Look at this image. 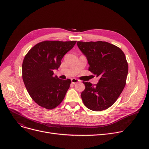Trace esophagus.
Wrapping results in <instances>:
<instances>
[{"label":"esophagus","instance_id":"obj_1","mask_svg":"<svg viewBox=\"0 0 149 149\" xmlns=\"http://www.w3.org/2000/svg\"><path fill=\"white\" fill-rule=\"evenodd\" d=\"M80 81L78 80V79H75V78H73V79H71V83H72V84H75V83H78V82H79Z\"/></svg>","mask_w":149,"mask_h":149}]
</instances>
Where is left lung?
I'll use <instances>...</instances> for the list:
<instances>
[{"instance_id":"obj_1","label":"left lung","mask_w":149,"mask_h":149,"mask_svg":"<svg viewBox=\"0 0 149 149\" xmlns=\"http://www.w3.org/2000/svg\"><path fill=\"white\" fill-rule=\"evenodd\" d=\"M77 46L88 60L89 70L100 78L95 85L83 82V103L93 111L105 110L115 102L126 85L128 74L126 56L118 47L106 42H77Z\"/></svg>"}]
</instances>
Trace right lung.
Instances as JSON below:
<instances>
[{"label": "right lung", "mask_w": 149, "mask_h": 149, "mask_svg": "<svg viewBox=\"0 0 149 149\" xmlns=\"http://www.w3.org/2000/svg\"><path fill=\"white\" fill-rule=\"evenodd\" d=\"M76 41H45L36 45L25 56L22 64V78L29 95L45 109H52L64 99L69 88L70 79L53 76L65 55Z\"/></svg>", "instance_id": "obj_1"}]
</instances>
